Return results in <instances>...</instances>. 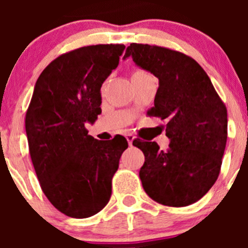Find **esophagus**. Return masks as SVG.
Wrapping results in <instances>:
<instances>
[{"mask_svg":"<svg viewBox=\"0 0 248 248\" xmlns=\"http://www.w3.org/2000/svg\"><path fill=\"white\" fill-rule=\"evenodd\" d=\"M126 138H127V141H128V144L132 146V142H133V140H134L133 134H132V133H127L126 134Z\"/></svg>","mask_w":248,"mask_h":248,"instance_id":"34e87169","label":"esophagus"}]
</instances>
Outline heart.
<instances>
[{
  "label": "heart",
  "instance_id": "obj_1",
  "mask_svg": "<svg viewBox=\"0 0 248 248\" xmlns=\"http://www.w3.org/2000/svg\"><path fill=\"white\" fill-rule=\"evenodd\" d=\"M142 76H147L146 72L141 71V69H137V71L133 72V74H132V78H137V77H142Z\"/></svg>",
  "mask_w": 248,
  "mask_h": 248
}]
</instances>
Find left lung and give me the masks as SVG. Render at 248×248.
Masks as SVG:
<instances>
[{
  "instance_id": "8db88e82",
  "label": "left lung",
  "mask_w": 248,
  "mask_h": 248,
  "mask_svg": "<svg viewBox=\"0 0 248 248\" xmlns=\"http://www.w3.org/2000/svg\"><path fill=\"white\" fill-rule=\"evenodd\" d=\"M132 56L158 78L155 107L149 116L167 120L168 150L155 141L133 140L145 162L139 176L147 196L162 205L181 207L198 202L221 171L227 144V108L201 64L169 47L132 43Z\"/></svg>"
}]
</instances>
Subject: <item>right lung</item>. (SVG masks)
<instances>
[{
	"mask_svg": "<svg viewBox=\"0 0 248 248\" xmlns=\"http://www.w3.org/2000/svg\"><path fill=\"white\" fill-rule=\"evenodd\" d=\"M124 47L98 44L60 55L39 76L26 111L30 155L42 191L73 218L93 216L108 204L112 176L128 147L124 137L97 140L85 127L102 112V84Z\"/></svg>",
	"mask_w": 248,
	"mask_h": 248,
	"instance_id": "right-lung-1",
	"label": "right lung"
}]
</instances>
